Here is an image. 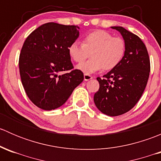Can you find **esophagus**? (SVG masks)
Here are the masks:
<instances>
[{"label": "esophagus", "instance_id": "obj_1", "mask_svg": "<svg viewBox=\"0 0 161 161\" xmlns=\"http://www.w3.org/2000/svg\"><path fill=\"white\" fill-rule=\"evenodd\" d=\"M92 79V77L91 75H87V74L84 75V80L85 81H89Z\"/></svg>", "mask_w": 161, "mask_h": 161}]
</instances>
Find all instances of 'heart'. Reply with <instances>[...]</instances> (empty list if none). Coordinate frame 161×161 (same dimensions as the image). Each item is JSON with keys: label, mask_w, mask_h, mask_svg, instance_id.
Returning a JSON list of instances; mask_svg holds the SVG:
<instances>
[{"label": "heart", "mask_w": 161, "mask_h": 161, "mask_svg": "<svg viewBox=\"0 0 161 161\" xmlns=\"http://www.w3.org/2000/svg\"><path fill=\"white\" fill-rule=\"evenodd\" d=\"M126 43L124 39L113 36L105 30H95L84 36L83 41L73 42L69 47V53L75 62H81L91 53V59L76 66L78 70L87 75L100 70L109 71L116 68L124 58Z\"/></svg>", "instance_id": "heart-1"}]
</instances>
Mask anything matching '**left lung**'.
<instances>
[{"mask_svg": "<svg viewBox=\"0 0 161 161\" xmlns=\"http://www.w3.org/2000/svg\"><path fill=\"white\" fill-rule=\"evenodd\" d=\"M122 36L126 52L121 62L97 78L100 89L94 94L96 106L104 114L118 116L130 111L142 97L150 71L148 51L138 36L121 26H112Z\"/></svg>", "mask_w": 161, "mask_h": 161, "instance_id": "8db88e82", "label": "left lung"}]
</instances>
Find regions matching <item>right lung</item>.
<instances>
[{"instance_id": "add662e5", "label": "right lung", "mask_w": 161, "mask_h": 161, "mask_svg": "<svg viewBox=\"0 0 161 161\" xmlns=\"http://www.w3.org/2000/svg\"><path fill=\"white\" fill-rule=\"evenodd\" d=\"M79 30L77 25L48 22L31 32L24 42L19 61L21 80L30 100L41 109L51 111L62 106L83 81L82 71L72 70L69 53Z\"/></svg>"}]
</instances>
